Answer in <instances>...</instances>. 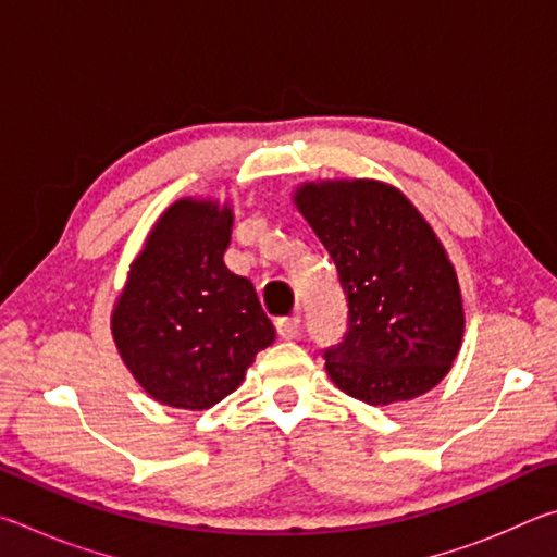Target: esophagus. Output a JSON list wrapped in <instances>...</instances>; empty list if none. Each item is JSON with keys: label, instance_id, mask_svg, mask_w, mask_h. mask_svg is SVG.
<instances>
[{"label": "esophagus", "instance_id": "1", "mask_svg": "<svg viewBox=\"0 0 557 557\" xmlns=\"http://www.w3.org/2000/svg\"><path fill=\"white\" fill-rule=\"evenodd\" d=\"M277 326V334L282 338H295L299 334V326H301V319L299 314H292V317H282L275 322Z\"/></svg>", "mask_w": 557, "mask_h": 557}]
</instances>
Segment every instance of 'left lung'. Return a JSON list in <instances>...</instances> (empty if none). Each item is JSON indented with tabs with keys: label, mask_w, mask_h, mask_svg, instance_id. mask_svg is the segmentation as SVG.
I'll list each match as a JSON object with an SVG mask.
<instances>
[{
	"label": "left lung",
	"mask_w": 557,
	"mask_h": 557,
	"mask_svg": "<svg viewBox=\"0 0 557 557\" xmlns=\"http://www.w3.org/2000/svg\"><path fill=\"white\" fill-rule=\"evenodd\" d=\"M334 260L348 324L326 373L369 405L412 400L451 369L465 334L455 265L422 213L375 178L307 182L295 196Z\"/></svg>",
	"instance_id": "left-lung-1"
}]
</instances>
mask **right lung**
I'll return each mask as SVG.
<instances>
[{
    "label": "right lung",
    "instance_id": "add662e5",
    "mask_svg": "<svg viewBox=\"0 0 557 557\" xmlns=\"http://www.w3.org/2000/svg\"><path fill=\"white\" fill-rule=\"evenodd\" d=\"M231 228L228 203L178 199L129 265L110 329L122 361L157 403L213 408L275 342L252 282L223 262Z\"/></svg>",
    "mask_w": 557,
    "mask_h": 557
}]
</instances>
